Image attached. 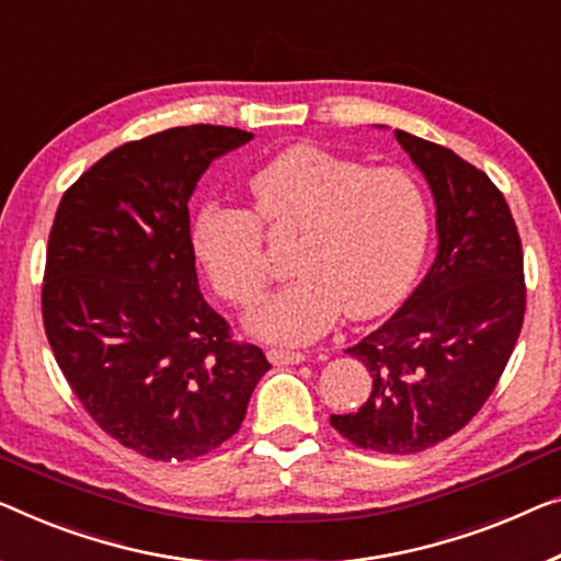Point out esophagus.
<instances>
[{
    "label": "esophagus",
    "instance_id": "obj_1",
    "mask_svg": "<svg viewBox=\"0 0 561 561\" xmlns=\"http://www.w3.org/2000/svg\"><path fill=\"white\" fill-rule=\"evenodd\" d=\"M305 353H299V350H282V347H272L270 350V360L274 365H299L305 363Z\"/></svg>",
    "mask_w": 561,
    "mask_h": 561
}]
</instances>
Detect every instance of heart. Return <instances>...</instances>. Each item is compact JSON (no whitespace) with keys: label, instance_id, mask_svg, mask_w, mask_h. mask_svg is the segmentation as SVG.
Wrapping results in <instances>:
<instances>
[{"label":"heart","instance_id":"obj_1","mask_svg":"<svg viewBox=\"0 0 561 561\" xmlns=\"http://www.w3.org/2000/svg\"><path fill=\"white\" fill-rule=\"evenodd\" d=\"M247 208L206 204L191 247L214 289L254 307L272 282L264 231L294 239L299 277L249 317L277 342H307L332 328L386 312L411 287L428 241V204L403 169H367L314 146H291L249 179Z\"/></svg>","mask_w":561,"mask_h":561}]
</instances>
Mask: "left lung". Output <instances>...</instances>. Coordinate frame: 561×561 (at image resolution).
<instances>
[{
  "mask_svg": "<svg viewBox=\"0 0 561 561\" xmlns=\"http://www.w3.org/2000/svg\"><path fill=\"white\" fill-rule=\"evenodd\" d=\"M436 198L438 254L405 305L347 347L373 378L355 413L332 415L353 446L408 456L481 411L519 340L524 252L506 198L450 148L396 130Z\"/></svg>",
  "mask_w": 561,
  "mask_h": 561,
  "instance_id": "obj_1",
  "label": "left lung"
}]
</instances>
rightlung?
I'll use <instances>...</instances> for the list:
<instances>
[{
  "label": "right lung",
  "mask_w": 561,
  "mask_h": 561,
  "mask_svg": "<svg viewBox=\"0 0 561 561\" xmlns=\"http://www.w3.org/2000/svg\"><path fill=\"white\" fill-rule=\"evenodd\" d=\"M252 140L183 125L130 140L62 194L42 322L85 413L150 461H194L239 431L270 370L198 289L188 198L216 156Z\"/></svg>",
  "instance_id": "obj_1"
}]
</instances>
